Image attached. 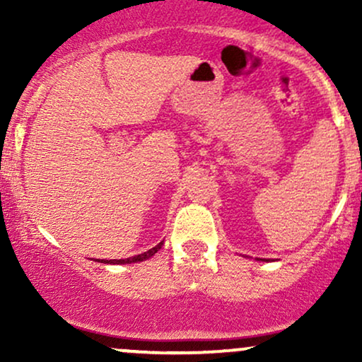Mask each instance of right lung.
<instances>
[{
    "instance_id": "1",
    "label": "right lung",
    "mask_w": 362,
    "mask_h": 362,
    "mask_svg": "<svg viewBox=\"0 0 362 362\" xmlns=\"http://www.w3.org/2000/svg\"><path fill=\"white\" fill-rule=\"evenodd\" d=\"M163 247V242H160L156 245V247H153V248H149L148 252H144V253H139V255H134V257H129V259H114V260H97V262H100V264H132V262H143V260H148V259H151L153 255H155V253L160 250V248Z\"/></svg>"
}]
</instances>
